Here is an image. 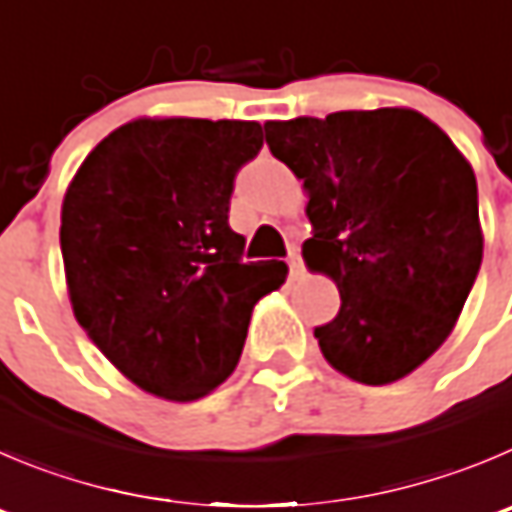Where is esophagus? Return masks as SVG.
Listing matches in <instances>:
<instances>
[{
  "mask_svg": "<svg viewBox=\"0 0 512 512\" xmlns=\"http://www.w3.org/2000/svg\"><path fill=\"white\" fill-rule=\"evenodd\" d=\"M286 264H289V276H291V279H296V276H301V271H304V266H301V253H299V248H291L289 256H286Z\"/></svg>",
  "mask_w": 512,
  "mask_h": 512,
  "instance_id": "obj_1",
  "label": "esophagus"
}]
</instances>
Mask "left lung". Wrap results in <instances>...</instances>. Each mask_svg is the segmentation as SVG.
Masks as SVG:
<instances>
[{"label": "left lung", "instance_id": "1", "mask_svg": "<svg viewBox=\"0 0 512 512\" xmlns=\"http://www.w3.org/2000/svg\"><path fill=\"white\" fill-rule=\"evenodd\" d=\"M304 180L314 236L301 253L342 306L314 329L326 362L362 384L420 367L452 332L483 261L478 180L452 140L407 107L266 123Z\"/></svg>", "mask_w": 512, "mask_h": 512}]
</instances>
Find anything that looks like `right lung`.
I'll list each match as a JSON object with an SVG mask.
<instances>
[{
  "label": "right lung",
  "mask_w": 512,
  "mask_h": 512,
  "mask_svg": "<svg viewBox=\"0 0 512 512\" xmlns=\"http://www.w3.org/2000/svg\"><path fill=\"white\" fill-rule=\"evenodd\" d=\"M264 133L246 120L140 118L85 158L60 246L80 326L140 389L193 402L236 369L253 304L284 261H243L228 226L236 173Z\"/></svg>",
  "instance_id": "add662e5"
}]
</instances>
